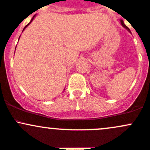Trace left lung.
<instances>
[{"label":"left lung","instance_id":"left-lung-1","mask_svg":"<svg viewBox=\"0 0 150 150\" xmlns=\"http://www.w3.org/2000/svg\"><path fill=\"white\" fill-rule=\"evenodd\" d=\"M120 23H121V25H122V27H123V28H125V29H126V30H128V32H129V33H131V30H130V29H129V28H128V27H127V26H126V25H125V24H124L123 21H122V19H120Z\"/></svg>","mask_w":150,"mask_h":150}]
</instances>
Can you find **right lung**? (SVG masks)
<instances>
[{
	"instance_id": "obj_1",
	"label": "right lung",
	"mask_w": 150,
	"mask_h": 150,
	"mask_svg": "<svg viewBox=\"0 0 150 150\" xmlns=\"http://www.w3.org/2000/svg\"><path fill=\"white\" fill-rule=\"evenodd\" d=\"M35 16H36V14H35V15H34V16H33V18H32L31 21H30V22H29V23L28 24V25H26V26H25V28H24V29H23V31H24V30H25V28H27V27H28V25H30V23H31V22H33V19H34V18H35ZM23 31H22V32H23ZM19 38H20V37H19ZM64 90H65V88H64Z\"/></svg>"
}]
</instances>
